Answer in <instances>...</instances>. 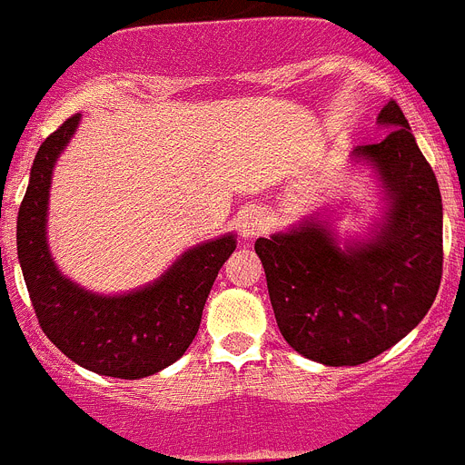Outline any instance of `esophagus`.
Returning a JSON list of instances; mask_svg holds the SVG:
<instances>
[{
  "label": "esophagus",
  "instance_id": "esophagus-1",
  "mask_svg": "<svg viewBox=\"0 0 465 465\" xmlns=\"http://www.w3.org/2000/svg\"><path fill=\"white\" fill-rule=\"evenodd\" d=\"M266 229V215L259 208H245L238 215V232L242 238H254Z\"/></svg>",
  "mask_w": 465,
  "mask_h": 465
}]
</instances>
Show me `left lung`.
<instances>
[{
    "label": "left lung",
    "mask_w": 465,
    "mask_h": 465,
    "mask_svg": "<svg viewBox=\"0 0 465 465\" xmlns=\"http://www.w3.org/2000/svg\"><path fill=\"white\" fill-rule=\"evenodd\" d=\"M380 143L357 145L382 185L384 215L371 236L338 245L331 224L303 220L257 238L282 338L324 366H359L408 336L429 312L442 278V199L403 111L389 102Z\"/></svg>",
    "instance_id": "8db88e82"
}]
</instances>
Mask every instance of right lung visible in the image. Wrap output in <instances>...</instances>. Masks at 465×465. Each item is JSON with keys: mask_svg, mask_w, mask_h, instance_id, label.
Returning a JSON list of instances; mask_svg holds the SVG:
<instances>
[{"mask_svg": "<svg viewBox=\"0 0 465 465\" xmlns=\"http://www.w3.org/2000/svg\"><path fill=\"white\" fill-rule=\"evenodd\" d=\"M78 123L81 115H71L35 157L15 232L20 269L41 329L71 361L108 378H148L192 345L213 282L236 250V236L194 245L162 278L129 294H94L64 278L50 257L45 217L53 166Z\"/></svg>", "mask_w": 465, "mask_h": 465, "instance_id": "right-lung-1", "label": "right lung"}]
</instances>
